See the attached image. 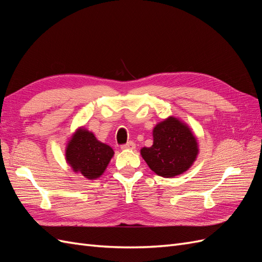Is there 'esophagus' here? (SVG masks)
Returning <instances> with one entry per match:
<instances>
[{
    "label": "esophagus",
    "mask_w": 262,
    "mask_h": 262,
    "mask_svg": "<svg viewBox=\"0 0 262 262\" xmlns=\"http://www.w3.org/2000/svg\"><path fill=\"white\" fill-rule=\"evenodd\" d=\"M134 148H136V143H134V142H132V141L128 142L126 144L121 145V149H134Z\"/></svg>",
    "instance_id": "1"
}]
</instances>
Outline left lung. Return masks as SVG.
<instances>
[{
  "mask_svg": "<svg viewBox=\"0 0 262 262\" xmlns=\"http://www.w3.org/2000/svg\"><path fill=\"white\" fill-rule=\"evenodd\" d=\"M199 154V144L187 123L168 117L153 129V145L141 148V155L156 175L172 178L193 165Z\"/></svg>",
  "mask_w": 262,
  "mask_h": 262,
  "instance_id": "1",
  "label": "left lung"
}]
</instances>
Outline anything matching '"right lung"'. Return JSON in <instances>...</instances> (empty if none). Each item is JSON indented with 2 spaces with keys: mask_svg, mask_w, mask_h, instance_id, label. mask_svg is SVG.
Returning <instances> with one entry per match:
<instances>
[{
  "mask_svg": "<svg viewBox=\"0 0 262 262\" xmlns=\"http://www.w3.org/2000/svg\"><path fill=\"white\" fill-rule=\"evenodd\" d=\"M114 149L98 141L94 133L80 126L66 147V161L74 172L89 180L99 178L114 156Z\"/></svg>",
  "mask_w": 262,
  "mask_h": 262,
  "instance_id": "1",
  "label": "right lung"
}]
</instances>
